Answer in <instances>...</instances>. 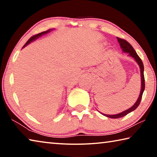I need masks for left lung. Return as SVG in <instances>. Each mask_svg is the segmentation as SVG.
Wrapping results in <instances>:
<instances>
[{"mask_svg":"<svg viewBox=\"0 0 157 157\" xmlns=\"http://www.w3.org/2000/svg\"><path fill=\"white\" fill-rule=\"evenodd\" d=\"M117 39H118V43L120 44L121 48H122V50H123V51L124 52L129 53V56H131L132 57L134 58L135 61H136L138 64H139V66L140 70V76H141V89H140V93L139 97V98H138V100H136V102H135V104L133 105L132 107H130L129 109H128L124 111H123V112H121L120 113L115 114V115H107V114L101 113L102 115L109 117V118H121V117L126 116L127 114H128L130 112H132V111L136 109L139 107V105H140L143 91H144V90H145V78H144V73H143L144 72V66H143V63L141 59H140L139 55H137L136 52L135 51L134 49L133 48V47L132 46V45L130 44L129 42H127L126 40H124V39H123L118 38V37H117Z\"/></svg>","mask_w":157,"mask_h":157,"instance_id":"left-lung-1","label":"left lung"}]
</instances>
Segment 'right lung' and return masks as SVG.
I'll list each match as a JSON object with an SVG mask.
<instances>
[{"mask_svg": "<svg viewBox=\"0 0 157 157\" xmlns=\"http://www.w3.org/2000/svg\"><path fill=\"white\" fill-rule=\"evenodd\" d=\"M51 30H52V29H51V30H47V31H44V32H42V33H39V34H36V35H34V36H33L32 37H30V39H29V40L26 42L25 43V44L24 45V46H23V48H24V47H25L26 46H27V45H28L30 43V42H32V41H34V40H36V39H38L39 37H40L41 36H42V35H44V34H47V33H50V31Z\"/></svg>", "mask_w": 157, "mask_h": 157, "instance_id": "1", "label": "right lung"}]
</instances>
